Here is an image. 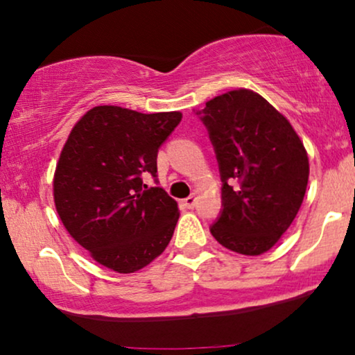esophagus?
Instances as JSON below:
<instances>
[{"label":"esophagus","mask_w":355,"mask_h":355,"mask_svg":"<svg viewBox=\"0 0 355 355\" xmlns=\"http://www.w3.org/2000/svg\"><path fill=\"white\" fill-rule=\"evenodd\" d=\"M183 205H185L187 208H193L195 205H196V196H195V195H190L189 198L183 200Z\"/></svg>","instance_id":"obj_1"}]
</instances>
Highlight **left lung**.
<instances>
[{
  "label": "left lung",
  "mask_w": 355,
  "mask_h": 355,
  "mask_svg": "<svg viewBox=\"0 0 355 355\" xmlns=\"http://www.w3.org/2000/svg\"><path fill=\"white\" fill-rule=\"evenodd\" d=\"M218 162L221 211L210 232L240 254L277 243L304 200L309 160L291 123L259 94L226 92L195 112Z\"/></svg>",
  "instance_id": "left-lung-1"
}]
</instances>
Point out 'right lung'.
Listing matches in <instances>:
<instances>
[{"label": "right lung", "instance_id": "add662e5", "mask_svg": "<svg viewBox=\"0 0 355 355\" xmlns=\"http://www.w3.org/2000/svg\"><path fill=\"white\" fill-rule=\"evenodd\" d=\"M180 112L140 114L94 107L76 123L54 175V203L69 234L97 263L117 272L142 270L172 240L177 202L157 180V153Z\"/></svg>", "mask_w": 355, "mask_h": 355}]
</instances>
